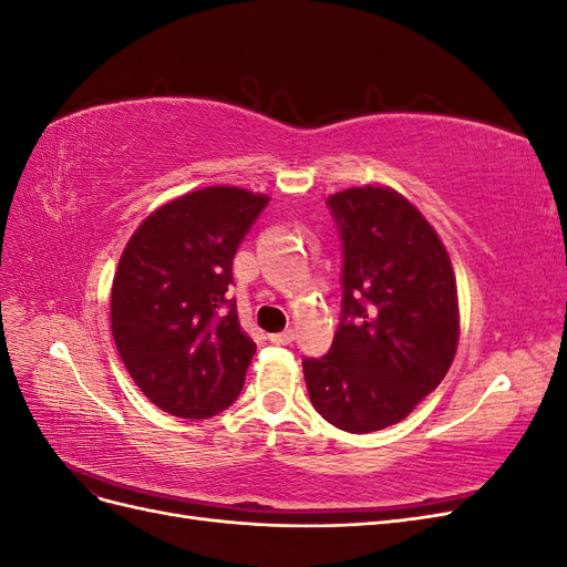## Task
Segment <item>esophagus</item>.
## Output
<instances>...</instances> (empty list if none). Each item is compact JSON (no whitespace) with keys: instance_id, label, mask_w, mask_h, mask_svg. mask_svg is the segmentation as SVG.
I'll return each mask as SVG.
<instances>
[{"instance_id":"34e87169","label":"esophagus","mask_w":567,"mask_h":567,"mask_svg":"<svg viewBox=\"0 0 567 567\" xmlns=\"http://www.w3.org/2000/svg\"><path fill=\"white\" fill-rule=\"evenodd\" d=\"M293 340H296V331L293 329L269 336V342H274V346H290V342H293Z\"/></svg>"}]
</instances>
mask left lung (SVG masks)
Masks as SVG:
<instances>
[{
  "label": "left lung",
  "mask_w": 567,
  "mask_h": 567,
  "mask_svg": "<svg viewBox=\"0 0 567 567\" xmlns=\"http://www.w3.org/2000/svg\"><path fill=\"white\" fill-rule=\"evenodd\" d=\"M342 236V317L329 354L305 359L319 414L346 433L406 419L447 375L458 348L450 252L421 210L390 186L329 196Z\"/></svg>",
  "instance_id": "8db88e82"
}]
</instances>
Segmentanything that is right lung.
Listing matches in <instances>:
<instances>
[{"label": "right lung", "instance_id": "add662e5", "mask_svg": "<svg viewBox=\"0 0 567 567\" xmlns=\"http://www.w3.org/2000/svg\"><path fill=\"white\" fill-rule=\"evenodd\" d=\"M269 196L205 186L153 210L120 255L111 288L115 348L146 398L179 419H208L244 388L255 354L236 305L234 255Z\"/></svg>", "mask_w": 567, "mask_h": 567}]
</instances>
